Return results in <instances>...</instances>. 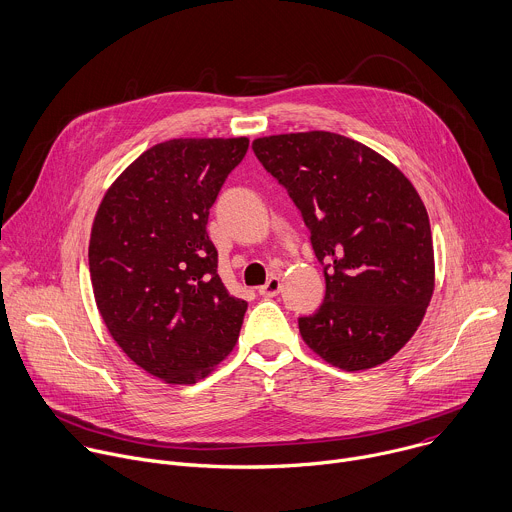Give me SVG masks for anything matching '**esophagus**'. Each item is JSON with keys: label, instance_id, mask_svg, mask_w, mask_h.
Masks as SVG:
<instances>
[{"label": "esophagus", "instance_id": "34e87169", "mask_svg": "<svg viewBox=\"0 0 512 512\" xmlns=\"http://www.w3.org/2000/svg\"><path fill=\"white\" fill-rule=\"evenodd\" d=\"M279 291H281V279L275 275L269 277L263 287H259V295H263V297H275Z\"/></svg>", "mask_w": 512, "mask_h": 512}]
</instances>
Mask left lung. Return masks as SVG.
Returning <instances> with one entry per match:
<instances>
[{
  "instance_id": "1",
  "label": "left lung",
  "mask_w": 512,
  "mask_h": 512,
  "mask_svg": "<svg viewBox=\"0 0 512 512\" xmlns=\"http://www.w3.org/2000/svg\"><path fill=\"white\" fill-rule=\"evenodd\" d=\"M283 185L323 263L325 297L299 317L303 342L346 372L396 356L416 333L434 293V247L426 207L388 158L335 132L253 140Z\"/></svg>"
}]
</instances>
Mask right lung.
Here are the masks:
<instances>
[{"label":"right lung","instance_id":"add662e5","mask_svg":"<svg viewBox=\"0 0 512 512\" xmlns=\"http://www.w3.org/2000/svg\"><path fill=\"white\" fill-rule=\"evenodd\" d=\"M249 138H173L106 191L88 261L98 311L122 352L166 384L207 378L237 344L247 301L217 273L209 211Z\"/></svg>","mask_w":512,"mask_h":512}]
</instances>
